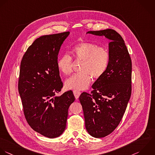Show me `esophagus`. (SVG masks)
Masks as SVG:
<instances>
[{"label":"esophagus","mask_w":155,"mask_h":155,"mask_svg":"<svg viewBox=\"0 0 155 155\" xmlns=\"http://www.w3.org/2000/svg\"><path fill=\"white\" fill-rule=\"evenodd\" d=\"M73 92H74V95H75V98H76V99H78V98H79L80 95H81V92H80V91H77V90H74V91H73Z\"/></svg>","instance_id":"1"}]
</instances>
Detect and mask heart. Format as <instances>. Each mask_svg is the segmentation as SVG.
<instances>
[{
  "mask_svg": "<svg viewBox=\"0 0 155 155\" xmlns=\"http://www.w3.org/2000/svg\"><path fill=\"white\" fill-rule=\"evenodd\" d=\"M75 58L83 61L80 67V73L75 74L67 79L64 83L68 89L84 90L91 83L92 77L98 79L105 73L110 59L107 49L97 45L81 42L72 49ZM57 68L64 75H69L72 71V60L68 54L62 55L57 61Z\"/></svg>",
  "mask_w": 155,
  "mask_h": 155,
  "instance_id": "obj_1",
  "label": "heart"
}]
</instances>
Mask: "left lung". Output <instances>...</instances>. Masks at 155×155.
Returning <instances> with one entry per match:
<instances>
[{"label":"left lung","instance_id":"left-lung-1","mask_svg":"<svg viewBox=\"0 0 155 155\" xmlns=\"http://www.w3.org/2000/svg\"><path fill=\"white\" fill-rule=\"evenodd\" d=\"M86 34L110 41L105 73L93 84L91 94L83 92L79 97L86 129L90 135L98 138L111 134L124 114L132 93V61L123 38L115 30L90 31Z\"/></svg>","mask_w":155,"mask_h":155}]
</instances>
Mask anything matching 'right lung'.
I'll return each mask as SVG.
<instances>
[{"instance_id":"add662e5","label":"right lung","mask_w":155,"mask_h":155,"mask_svg":"<svg viewBox=\"0 0 155 155\" xmlns=\"http://www.w3.org/2000/svg\"><path fill=\"white\" fill-rule=\"evenodd\" d=\"M69 32L37 38L20 63L18 89L25 118L41 135L55 138L64 131L68 109L75 98L72 91L56 95L63 87L58 54Z\"/></svg>"}]
</instances>
